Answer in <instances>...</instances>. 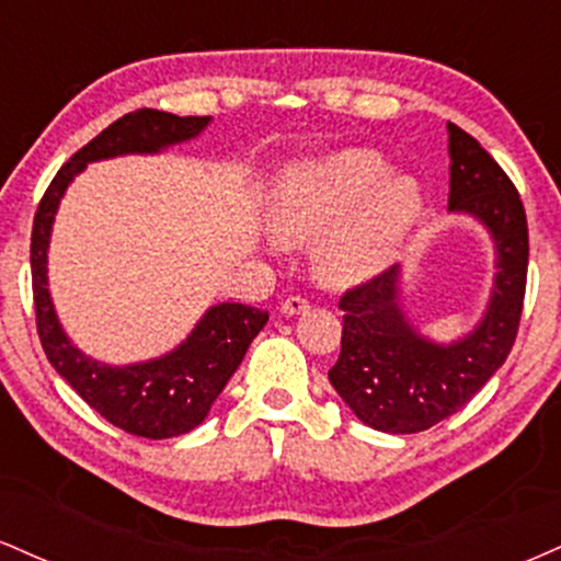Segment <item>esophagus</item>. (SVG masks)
I'll list each match as a JSON object with an SVG mask.
<instances>
[{
	"mask_svg": "<svg viewBox=\"0 0 561 561\" xmlns=\"http://www.w3.org/2000/svg\"><path fill=\"white\" fill-rule=\"evenodd\" d=\"M282 313H285V317H298V313H306L308 308V300L306 298H300V295H293V298H287V300H282Z\"/></svg>",
	"mask_w": 561,
	"mask_h": 561,
	"instance_id": "obj_1",
	"label": "esophagus"
}]
</instances>
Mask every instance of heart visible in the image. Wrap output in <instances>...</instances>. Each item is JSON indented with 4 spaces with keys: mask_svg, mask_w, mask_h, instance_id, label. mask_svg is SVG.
I'll return each instance as SVG.
<instances>
[{
    "mask_svg": "<svg viewBox=\"0 0 561 561\" xmlns=\"http://www.w3.org/2000/svg\"><path fill=\"white\" fill-rule=\"evenodd\" d=\"M424 214L422 186L388 173L375 150L347 147L289 163L272 192V244H313V272L332 287L388 272Z\"/></svg>",
    "mask_w": 561,
    "mask_h": 561,
    "instance_id": "1",
    "label": "heart"
}]
</instances>
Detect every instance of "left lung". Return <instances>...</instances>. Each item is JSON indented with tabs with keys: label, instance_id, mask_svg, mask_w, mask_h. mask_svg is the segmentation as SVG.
<instances>
[{
	"label": "left lung",
	"instance_id": "obj_1",
	"mask_svg": "<svg viewBox=\"0 0 561 561\" xmlns=\"http://www.w3.org/2000/svg\"><path fill=\"white\" fill-rule=\"evenodd\" d=\"M448 210L474 218L493 240L491 298L478 324L450 343H435L409 319L398 263L340 298L343 340L330 382L347 409L379 433H422L456 414L506 362L523 317L530 248L519 192L456 124H448Z\"/></svg>",
	"mask_w": 561,
	"mask_h": 561
}]
</instances>
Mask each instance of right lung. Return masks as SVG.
Wrapping results in <instances>:
<instances>
[{
  "mask_svg": "<svg viewBox=\"0 0 561 561\" xmlns=\"http://www.w3.org/2000/svg\"><path fill=\"white\" fill-rule=\"evenodd\" d=\"M208 124L210 115L179 118L150 107L126 113L57 171L34 216L31 279L36 330L49 364L96 414L126 433L150 440L184 435L205 422L210 405L227 388L250 343L268 321V313L242 302H216L186 340L163 356L124 366L96 362L70 343L57 319L47 276L49 237L62 195L89 163L121 156H158L173 145L199 137Z\"/></svg>",
  "mask_w": 561,
  "mask_h": 561,
  "instance_id": "right-lung-1",
  "label": "right lung"
}]
</instances>
